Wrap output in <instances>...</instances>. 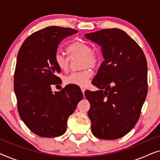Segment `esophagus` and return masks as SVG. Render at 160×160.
<instances>
[{
  "instance_id": "esophagus-1",
  "label": "esophagus",
  "mask_w": 160,
  "mask_h": 160,
  "mask_svg": "<svg viewBox=\"0 0 160 160\" xmlns=\"http://www.w3.org/2000/svg\"><path fill=\"white\" fill-rule=\"evenodd\" d=\"M81 89H82V92L83 93H84V91H85V88H84V87H81Z\"/></svg>"
}]
</instances>
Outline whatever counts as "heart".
Listing matches in <instances>:
<instances>
[{
	"label": "heart",
	"instance_id": "obj_1",
	"mask_svg": "<svg viewBox=\"0 0 160 160\" xmlns=\"http://www.w3.org/2000/svg\"><path fill=\"white\" fill-rule=\"evenodd\" d=\"M70 58H82L81 68H84L78 72H74L65 78L66 84L85 86L91 77L92 73L89 68H95L99 64V57L92 52L90 46L82 41H76L71 43L67 48ZM54 62L62 71H67L70 68V60L60 52H57L54 56Z\"/></svg>",
	"mask_w": 160,
	"mask_h": 160
}]
</instances>
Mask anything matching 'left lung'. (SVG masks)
Returning <instances> with one entry per match:
<instances>
[{
	"label": "left lung",
	"instance_id": "8db88e82",
	"mask_svg": "<svg viewBox=\"0 0 160 160\" xmlns=\"http://www.w3.org/2000/svg\"><path fill=\"white\" fill-rule=\"evenodd\" d=\"M85 37L101 47L105 60L85 91L92 132L100 139L123 137L138 121L148 92L147 62L139 45L123 30L103 29Z\"/></svg>",
	"mask_w": 160,
	"mask_h": 160
}]
</instances>
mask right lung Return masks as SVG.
Returning <instances> with one entry per match:
<instances>
[{
	"instance_id": "add662e5",
	"label": "right lung",
	"mask_w": 160,
	"mask_h": 160,
	"mask_svg": "<svg viewBox=\"0 0 160 160\" xmlns=\"http://www.w3.org/2000/svg\"><path fill=\"white\" fill-rule=\"evenodd\" d=\"M77 30L51 26L28 37L19 50L14 87L17 110L25 125L37 135L58 137L64 134L67 120L84 98L81 89L66 86L52 92L60 84V70L54 62L58 45Z\"/></svg>"
}]
</instances>
